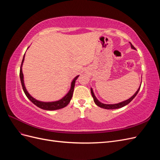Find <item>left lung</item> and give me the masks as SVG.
<instances>
[{
    "instance_id": "8db88e82",
    "label": "left lung",
    "mask_w": 160,
    "mask_h": 160,
    "mask_svg": "<svg viewBox=\"0 0 160 160\" xmlns=\"http://www.w3.org/2000/svg\"><path fill=\"white\" fill-rule=\"evenodd\" d=\"M130 44H131V47H132V49H135V48L133 47V45L132 44V43L130 42ZM140 88H141V85H140L139 88V89H138V91H136V93H135L132 97V98H129V99H128V100H126V101H123V102L118 103V104H110V105L109 104V105H108V104H104V103H101V102H99V101L98 99H97V98H95V95H94V93H93V89H91V93L92 97H93V98L95 103L97 105H98V106H99V107H100V108H103V109H115L121 108L123 107V106L129 104V103L131 102V101H132L135 98V97L137 95V94L138 93V92H139V89H140Z\"/></svg>"
}]
</instances>
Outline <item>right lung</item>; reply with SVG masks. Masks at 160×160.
<instances>
[{"label":"right lung","mask_w":160,"mask_h":160,"mask_svg":"<svg viewBox=\"0 0 160 160\" xmlns=\"http://www.w3.org/2000/svg\"><path fill=\"white\" fill-rule=\"evenodd\" d=\"M24 58H25V55H24L23 59L21 62V69H20V79H21V85L22 87V89L25 92V93L26 96L27 97V98L29 99L32 103L37 105L38 108H39L41 109H45V110H57V109H59L61 108H63L68 105L70 102V101L72 98V93H73V91H74V88H75V81L78 78V76H77L75 77V79L72 80V83H71V89L68 92L63 98L61 99L59 101H54V102H42V101H37L35 99H34L32 97H31L29 93H28L27 89H25V85H24V81H23V74H22V62L24 61Z\"/></svg>","instance_id":"1"}]
</instances>
